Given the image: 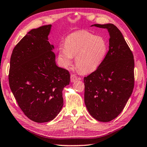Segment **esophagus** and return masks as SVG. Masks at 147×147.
Returning <instances> with one entry per match:
<instances>
[{
  "label": "esophagus",
  "instance_id": "1",
  "mask_svg": "<svg viewBox=\"0 0 147 147\" xmlns=\"http://www.w3.org/2000/svg\"><path fill=\"white\" fill-rule=\"evenodd\" d=\"M78 80V77L75 75V74H71V82H74Z\"/></svg>",
  "mask_w": 147,
  "mask_h": 147
}]
</instances>
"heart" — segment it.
Masks as SVG:
<instances>
[{
    "instance_id": "1",
    "label": "heart",
    "mask_w": 147,
    "mask_h": 147,
    "mask_svg": "<svg viewBox=\"0 0 147 147\" xmlns=\"http://www.w3.org/2000/svg\"><path fill=\"white\" fill-rule=\"evenodd\" d=\"M108 52V44L105 37L96 36L85 30H79L65 38L64 47L59 50L61 64L67 67L75 57V65L83 73L97 69L104 61Z\"/></svg>"
}]
</instances>
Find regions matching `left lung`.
Instances as JSON below:
<instances>
[{
  "label": "left lung",
  "instance_id": "1",
  "mask_svg": "<svg viewBox=\"0 0 147 147\" xmlns=\"http://www.w3.org/2000/svg\"><path fill=\"white\" fill-rule=\"evenodd\" d=\"M106 28L109 50L104 61L85 77V104L90 115L108 122L119 115L133 92L134 85L133 54L122 34L112 24L91 27Z\"/></svg>",
  "mask_w": 147,
  "mask_h": 147
}]
</instances>
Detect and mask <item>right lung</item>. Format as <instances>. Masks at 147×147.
<instances>
[{"label": "right lung", "instance_id": "obj_1", "mask_svg": "<svg viewBox=\"0 0 147 147\" xmlns=\"http://www.w3.org/2000/svg\"><path fill=\"white\" fill-rule=\"evenodd\" d=\"M51 25L32 29L13 50L9 83L22 111L37 123L53 120L62 108V90L69 84V71L55 62L48 41Z\"/></svg>", "mask_w": 147, "mask_h": 147}]
</instances>
